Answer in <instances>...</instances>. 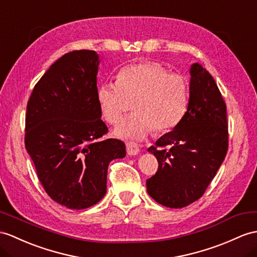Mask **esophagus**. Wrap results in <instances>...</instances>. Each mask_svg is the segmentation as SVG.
<instances>
[{
  "label": "esophagus",
  "mask_w": 257,
  "mask_h": 257,
  "mask_svg": "<svg viewBox=\"0 0 257 257\" xmlns=\"http://www.w3.org/2000/svg\"><path fill=\"white\" fill-rule=\"evenodd\" d=\"M126 153L130 156H135L140 153V147L134 142H127L126 143Z\"/></svg>",
  "instance_id": "1"
}]
</instances>
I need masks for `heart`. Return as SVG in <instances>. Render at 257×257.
<instances>
[{
    "label": "heart",
    "instance_id": "1",
    "mask_svg": "<svg viewBox=\"0 0 257 257\" xmlns=\"http://www.w3.org/2000/svg\"><path fill=\"white\" fill-rule=\"evenodd\" d=\"M96 98L103 118L112 125L121 122L127 101L134 100L135 112L114 133L125 140H143L154 130L161 134L178 126L189 104V83L157 62H141L122 67L115 83L99 85Z\"/></svg>",
    "mask_w": 257,
    "mask_h": 257
}]
</instances>
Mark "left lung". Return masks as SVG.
I'll list each match as a JSON object with an SVG mask.
<instances>
[{"label":"left lung","mask_w":257,"mask_h":257,"mask_svg":"<svg viewBox=\"0 0 257 257\" xmlns=\"http://www.w3.org/2000/svg\"><path fill=\"white\" fill-rule=\"evenodd\" d=\"M190 100L173 131L148 148L158 170L146 181L156 202L182 208L203 196L228 152L227 107L215 79L201 64L191 66Z\"/></svg>","instance_id":"left-lung-1"}]
</instances>
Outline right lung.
I'll return each mask as SVG.
<instances>
[{"instance_id": "1", "label": "right lung", "mask_w": 257, "mask_h": 257, "mask_svg": "<svg viewBox=\"0 0 257 257\" xmlns=\"http://www.w3.org/2000/svg\"><path fill=\"white\" fill-rule=\"evenodd\" d=\"M98 66L91 50L64 54L27 103L25 147L48 195L71 209L97 204L107 193L110 161L126 155L122 141L102 139L108 127L96 98Z\"/></svg>"}]
</instances>
